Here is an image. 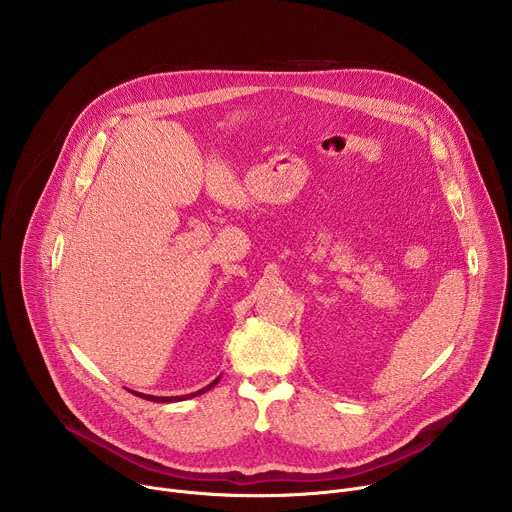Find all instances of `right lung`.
<instances>
[{
	"mask_svg": "<svg viewBox=\"0 0 512 512\" xmlns=\"http://www.w3.org/2000/svg\"><path fill=\"white\" fill-rule=\"evenodd\" d=\"M218 379H221V377H218ZM218 379L216 381H212L208 387H204V389H200V391H196V393H190V395H182V397H148L150 401H156V403H172V401H184V399H190V397H196V395H202V393H206V391H210L216 383H218ZM139 397H145V395H141L139 393Z\"/></svg>",
	"mask_w": 512,
	"mask_h": 512,
	"instance_id": "obj_1",
	"label": "right lung"
}]
</instances>
